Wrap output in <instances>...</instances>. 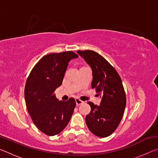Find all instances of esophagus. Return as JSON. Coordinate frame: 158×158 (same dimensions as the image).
<instances>
[{"label": "esophagus", "instance_id": "34e87169", "mask_svg": "<svg viewBox=\"0 0 158 158\" xmlns=\"http://www.w3.org/2000/svg\"><path fill=\"white\" fill-rule=\"evenodd\" d=\"M75 101H76V104H77V106H79V105H81V104L84 103V102L81 101V100H79V98H76Z\"/></svg>", "mask_w": 158, "mask_h": 158}]
</instances>
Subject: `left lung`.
Masks as SVG:
<instances>
[{
	"mask_svg": "<svg viewBox=\"0 0 158 158\" xmlns=\"http://www.w3.org/2000/svg\"><path fill=\"white\" fill-rule=\"evenodd\" d=\"M92 69V89L100 95L99 106L89 102L91 107L85 117L89 130L99 137H108L121 122L126 105V97L119 74L106 59L91 50L77 51Z\"/></svg>",
	"mask_w": 158,
	"mask_h": 158,
	"instance_id": "left-lung-1",
	"label": "left lung"
}]
</instances>
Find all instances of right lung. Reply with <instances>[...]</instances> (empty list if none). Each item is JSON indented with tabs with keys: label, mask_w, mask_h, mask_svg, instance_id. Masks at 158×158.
<instances>
[{
	"label": "right lung",
	"mask_w": 158,
	"mask_h": 158,
	"mask_svg": "<svg viewBox=\"0 0 158 158\" xmlns=\"http://www.w3.org/2000/svg\"><path fill=\"white\" fill-rule=\"evenodd\" d=\"M77 58L73 52L44 56L26 80L24 97L28 113L37 127L49 136L62 132L76 106L73 98L59 101L54 91L62 84L68 63Z\"/></svg>",
	"instance_id": "1"
}]
</instances>
